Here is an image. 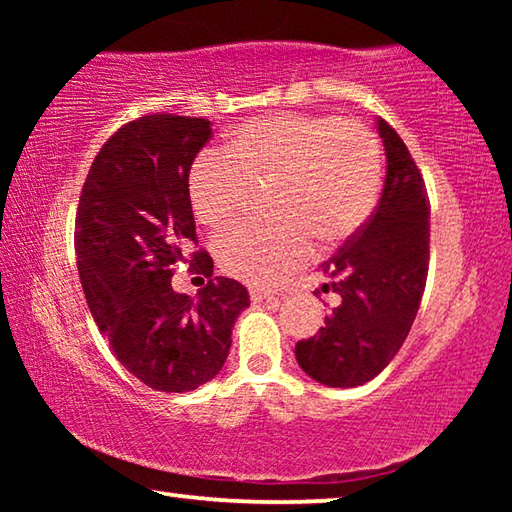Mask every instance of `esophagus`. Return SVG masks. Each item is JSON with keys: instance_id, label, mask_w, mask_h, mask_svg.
<instances>
[{"instance_id": "esophagus-1", "label": "esophagus", "mask_w": 512, "mask_h": 512, "mask_svg": "<svg viewBox=\"0 0 512 512\" xmlns=\"http://www.w3.org/2000/svg\"><path fill=\"white\" fill-rule=\"evenodd\" d=\"M250 300L255 302H264V300H273V293H268V291H262V289H250Z\"/></svg>"}]
</instances>
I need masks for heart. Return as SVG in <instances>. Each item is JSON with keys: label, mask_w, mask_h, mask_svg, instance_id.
I'll use <instances>...</instances> for the list:
<instances>
[{"label": "heart", "mask_w": 512, "mask_h": 512, "mask_svg": "<svg viewBox=\"0 0 512 512\" xmlns=\"http://www.w3.org/2000/svg\"><path fill=\"white\" fill-rule=\"evenodd\" d=\"M225 158L203 155L189 176L198 223L219 232L239 219L250 187H268L275 221L237 225L216 241V262L250 287H273L323 250L348 244L375 212L384 158L377 137L332 115H273L239 126Z\"/></svg>", "instance_id": "1"}]
</instances>
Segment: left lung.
<instances>
[{"label": "left lung", "instance_id": "8db88e82", "mask_svg": "<svg viewBox=\"0 0 512 512\" xmlns=\"http://www.w3.org/2000/svg\"><path fill=\"white\" fill-rule=\"evenodd\" d=\"M379 205L357 237L320 264L336 305L316 336L296 343L298 366L318 384L352 388L375 379L402 348L418 316L429 271V198L409 149L384 119ZM318 296V291H314Z\"/></svg>", "mask_w": 512, "mask_h": 512}]
</instances>
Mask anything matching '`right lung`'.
Wrapping results in <instances>:
<instances>
[{
  "instance_id": "1",
  "label": "right lung",
  "mask_w": 512,
  "mask_h": 512,
  "mask_svg": "<svg viewBox=\"0 0 512 512\" xmlns=\"http://www.w3.org/2000/svg\"><path fill=\"white\" fill-rule=\"evenodd\" d=\"M212 137L198 117L146 115L103 144L76 212L79 277L99 332L131 375L162 393H189L219 375L232 327L250 307L244 284L194 259L189 169ZM208 277L192 299L170 287L176 263Z\"/></svg>"
}]
</instances>
